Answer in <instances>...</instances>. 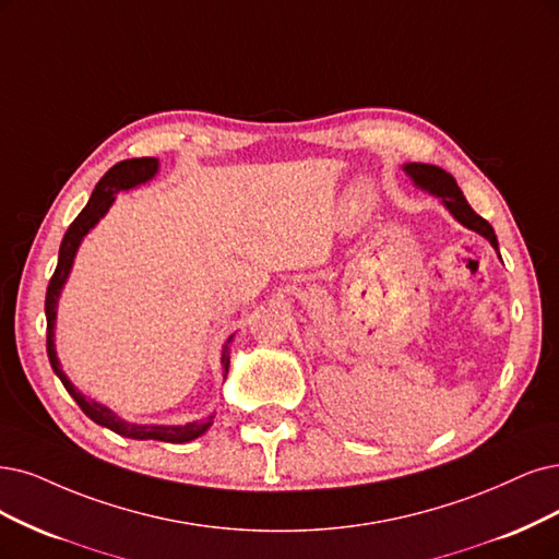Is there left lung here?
Returning <instances> with one entry per match:
<instances>
[{
    "instance_id": "8db88e82",
    "label": "left lung",
    "mask_w": 559,
    "mask_h": 559,
    "mask_svg": "<svg viewBox=\"0 0 559 559\" xmlns=\"http://www.w3.org/2000/svg\"><path fill=\"white\" fill-rule=\"evenodd\" d=\"M405 173L415 179L421 189L440 195L442 202L447 204V210L456 216L465 227L484 235L492 243V248H498V237H495L492 225L472 210L465 195L461 193L456 179H453L449 173L438 168V165H428V163H409V165H405Z\"/></svg>"
}]
</instances>
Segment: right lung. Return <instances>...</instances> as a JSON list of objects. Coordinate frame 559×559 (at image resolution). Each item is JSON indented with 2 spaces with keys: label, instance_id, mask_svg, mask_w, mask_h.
Returning <instances> with one entry per match:
<instances>
[{
  "label": "right lung",
  "instance_id": "right-lung-1",
  "mask_svg": "<svg viewBox=\"0 0 559 559\" xmlns=\"http://www.w3.org/2000/svg\"><path fill=\"white\" fill-rule=\"evenodd\" d=\"M158 168V160L156 158H129V160H119L117 165L100 177V181L96 183V189L87 202L85 210L78 214V218L69 225V230L61 239L59 246V260H57V269L55 274L48 283V293H46V320H48V334H46V349H48V359L50 366L57 373V378L61 380V384L67 386L69 394L73 396V401L80 405V409L85 412V415L96 421L98 426H106L110 430H115L117 436L123 438H131V440H160V442H173V444H183V442H191L195 438H200L202 432L212 426V419H204V421H193V424H186V426H138V424H129L119 419L117 415L108 407H103L90 399H85L80 394V391L69 382V378L64 376V370H61L59 361H57V353H55V316H57V299L61 287H64L69 272L73 266V258L78 246L82 241L92 227L98 223V218L108 212V206L115 202V193L117 191H127L131 186H138L142 181H147L156 175ZM230 343V341H227ZM227 349V347H225ZM223 364H225V373H227V364H230V357L223 355Z\"/></svg>",
  "mask_w": 559,
  "mask_h": 559
}]
</instances>
